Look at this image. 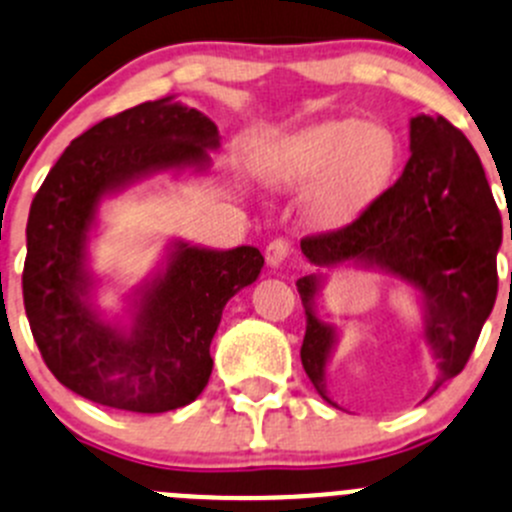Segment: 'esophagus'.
I'll list each match as a JSON object with an SVG mask.
<instances>
[{
	"label": "esophagus",
	"instance_id": "esophagus-1",
	"mask_svg": "<svg viewBox=\"0 0 512 512\" xmlns=\"http://www.w3.org/2000/svg\"><path fill=\"white\" fill-rule=\"evenodd\" d=\"M290 255H292V247H290V242L287 240H272L270 245H267V250H265V260H267V265L270 267H282L285 265L287 260H290Z\"/></svg>",
	"mask_w": 512,
	"mask_h": 512
}]
</instances>
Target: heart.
Instances as JSON below:
<instances>
[{
  "label": "heart",
  "mask_w": 512,
  "mask_h": 512,
  "mask_svg": "<svg viewBox=\"0 0 512 512\" xmlns=\"http://www.w3.org/2000/svg\"><path fill=\"white\" fill-rule=\"evenodd\" d=\"M400 162L390 127L360 119H330L285 137L270 150L272 187L307 192V217L320 230L355 222L393 182Z\"/></svg>",
  "instance_id": "b5f03b06"
}]
</instances>
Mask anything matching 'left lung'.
Returning a JSON list of instances; mask_svg holds the SVG:
<instances>
[{"label": "left lung", "instance_id": "obj_1", "mask_svg": "<svg viewBox=\"0 0 512 512\" xmlns=\"http://www.w3.org/2000/svg\"><path fill=\"white\" fill-rule=\"evenodd\" d=\"M410 160L393 187L355 222L300 242L315 267L382 270L418 290L423 340L435 360V382L425 398L458 375L470 360L498 295L503 222L478 152L445 117L410 119ZM325 275L297 280L307 327L302 367L327 400V362L337 327L320 320L315 300Z\"/></svg>", "mask_w": 512, "mask_h": 512}]
</instances>
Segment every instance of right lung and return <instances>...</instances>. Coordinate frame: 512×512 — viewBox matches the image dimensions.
I'll list each match as a JSON object with an SVG mask.
<instances>
[{"mask_svg": "<svg viewBox=\"0 0 512 512\" xmlns=\"http://www.w3.org/2000/svg\"><path fill=\"white\" fill-rule=\"evenodd\" d=\"M220 132L197 109L162 97L79 135L32 200L22 292L34 342L64 388L107 408L167 413L190 405L212 375L210 342L227 300L252 285L257 247L210 250L175 240L130 295L127 322L92 302L89 235L104 197L160 172L210 170Z\"/></svg>", "mask_w": 512, "mask_h": 512, "instance_id": "right-lung-1", "label": "right lung"}]
</instances>
